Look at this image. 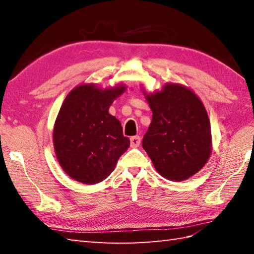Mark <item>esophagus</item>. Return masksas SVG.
<instances>
[{
	"instance_id": "obj_1",
	"label": "esophagus",
	"mask_w": 254,
	"mask_h": 254,
	"mask_svg": "<svg viewBox=\"0 0 254 254\" xmlns=\"http://www.w3.org/2000/svg\"><path fill=\"white\" fill-rule=\"evenodd\" d=\"M130 142H131V147H132V148L139 147L140 143H141V137H140L139 135L132 136L131 139H130Z\"/></svg>"
}]
</instances>
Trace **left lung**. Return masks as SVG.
<instances>
[{
  "instance_id": "obj_1",
  "label": "left lung",
  "mask_w": 254,
  "mask_h": 254,
  "mask_svg": "<svg viewBox=\"0 0 254 254\" xmlns=\"http://www.w3.org/2000/svg\"><path fill=\"white\" fill-rule=\"evenodd\" d=\"M145 98L152 121L142 147L162 177L186 180L203 168L212 152L207 112L190 89L178 84H167Z\"/></svg>"
}]
</instances>
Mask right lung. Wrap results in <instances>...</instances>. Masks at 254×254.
Segmentation results:
<instances>
[{"label":"right lung","instance_id":"add662e5","mask_svg":"<svg viewBox=\"0 0 254 254\" xmlns=\"http://www.w3.org/2000/svg\"><path fill=\"white\" fill-rule=\"evenodd\" d=\"M124 86L103 89L80 85L64 101L54 127V147L65 173L83 184L106 179L130 147L121 122L109 113Z\"/></svg>","mask_w":254,"mask_h":254}]
</instances>
